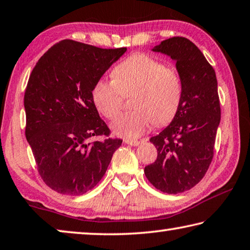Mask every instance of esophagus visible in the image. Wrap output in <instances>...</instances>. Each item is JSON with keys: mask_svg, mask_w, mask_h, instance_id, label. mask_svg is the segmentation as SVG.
I'll return each mask as SVG.
<instances>
[{"mask_svg": "<svg viewBox=\"0 0 250 250\" xmlns=\"http://www.w3.org/2000/svg\"><path fill=\"white\" fill-rule=\"evenodd\" d=\"M125 145H129V146H138L140 145V141H137V140H129V139H125Z\"/></svg>", "mask_w": 250, "mask_h": 250, "instance_id": "obj_1", "label": "esophagus"}]
</instances>
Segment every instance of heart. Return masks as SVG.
<instances>
[{
    "mask_svg": "<svg viewBox=\"0 0 250 250\" xmlns=\"http://www.w3.org/2000/svg\"><path fill=\"white\" fill-rule=\"evenodd\" d=\"M112 80L100 79L91 95L100 113L113 119L121 111L125 96L131 97L134 110L125 112L112 124L117 135L134 140L150 128L152 122L163 125L179 110L182 83L176 71L145 53L131 55L113 68Z\"/></svg>",
    "mask_w": 250,
    "mask_h": 250,
    "instance_id": "heart-1",
    "label": "heart"
}]
</instances>
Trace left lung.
I'll return each instance as SVG.
<instances>
[{"label": "left lung", "instance_id": "obj_1", "mask_svg": "<svg viewBox=\"0 0 250 250\" xmlns=\"http://www.w3.org/2000/svg\"><path fill=\"white\" fill-rule=\"evenodd\" d=\"M152 50L176 62L182 99L171 124L150 139L158 158L145 167V174L161 192L183 193L204 177L214 156L221 121L216 74L197 46L185 37H171Z\"/></svg>", "mask_w": 250, "mask_h": 250}]
</instances>
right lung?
<instances>
[{
  "label": "right lung",
  "instance_id": "add662e5",
  "mask_svg": "<svg viewBox=\"0 0 250 250\" xmlns=\"http://www.w3.org/2000/svg\"><path fill=\"white\" fill-rule=\"evenodd\" d=\"M125 50L64 40L32 70L24 95L25 135L41 177L57 193L83 195L94 188L121 146V139L109 138L91 91ZM103 135V142L91 140Z\"/></svg>",
  "mask_w": 250,
  "mask_h": 250
}]
</instances>
